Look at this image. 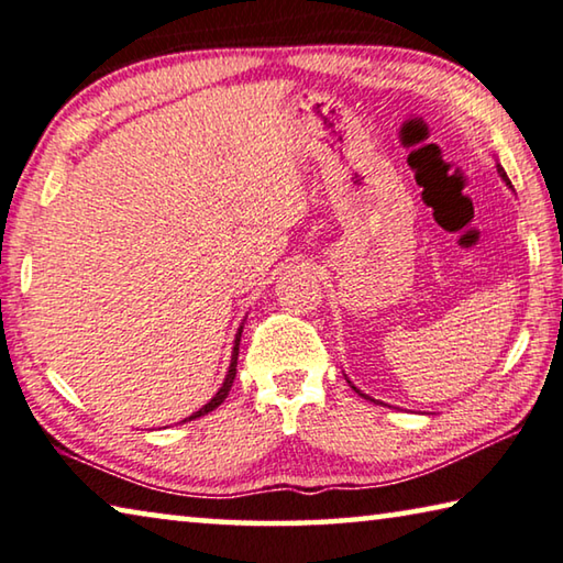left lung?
<instances>
[{
	"instance_id": "left-lung-1",
	"label": "left lung",
	"mask_w": 563,
	"mask_h": 563,
	"mask_svg": "<svg viewBox=\"0 0 563 563\" xmlns=\"http://www.w3.org/2000/svg\"><path fill=\"white\" fill-rule=\"evenodd\" d=\"M496 173H498V177H501V180L508 185V187H511V190H514V185H511V180H508V177H506V173H504V167L501 165H496ZM345 380H347V376H345ZM347 383H351V380H347ZM351 388L355 390V394H358V396H363V398H368V400H373V404H380V400H376V398H371V396H365L363 394V390H358V388H355L353 386V383H351Z\"/></svg>"
}]
</instances>
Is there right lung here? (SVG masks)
<instances>
[{"mask_svg": "<svg viewBox=\"0 0 563 563\" xmlns=\"http://www.w3.org/2000/svg\"><path fill=\"white\" fill-rule=\"evenodd\" d=\"M243 325L245 323H240V328H238V333H235V341H233V355H230V368H228V373H225V380H222V386L218 388V394L212 396L208 404H205L202 408H198L195 410L192 416H187L185 421H192V418H200V416H205V413H210V410H216L222 400L228 398V394H230V388H233V380H235V371H238V351H240V335H243ZM183 421V423H185Z\"/></svg>", "mask_w": 563, "mask_h": 563, "instance_id": "1", "label": "right lung"}]
</instances>
